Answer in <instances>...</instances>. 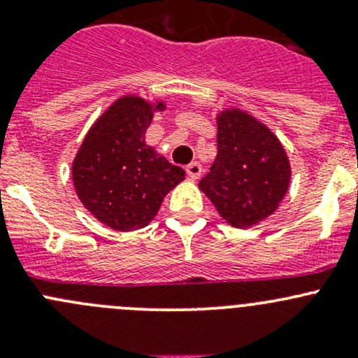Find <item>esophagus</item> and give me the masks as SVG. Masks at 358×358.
I'll list each match as a JSON object with an SVG mask.
<instances>
[{
	"label": "esophagus",
	"instance_id": "1",
	"mask_svg": "<svg viewBox=\"0 0 358 358\" xmlns=\"http://www.w3.org/2000/svg\"><path fill=\"white\" fill-rule=\"evenodd\" d=\"M185 171L190 178L197 180V178H201V175H202V166L199 164V162H190V164L185 168Z\"/></svg>",
	"mask_w": 358,
	"mask_h": 358
}]
</instances>
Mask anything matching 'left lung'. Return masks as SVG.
<instances>
[{
  "mask_svg": "<svg viewBox=\"0 0 358 358\" xmlns=\"http://www.w3.org/2000/svg\"><path fill=\"white\" fill-rule=\"evenodd\" d=\"M218 154L199 189L220 216L237 229H249L272 215L286 196L289 159L279 138L243 110L218 115Z\"/></svg>",
  "mask_w": 358,
  "mask_h": 358,
  "instance_id": "left-lung-1",
  "label": "left lung"
}]
</instances>
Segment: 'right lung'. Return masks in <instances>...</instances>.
I'll list each match as a JSON object with an SVG mask.
<instances>
[{"mask_svg":"<svg viewBox=\"0 0 358 358\" xmlns=\"http://www.w3.org/2000/svg\"><path fill=\"white\" fill-rule=\"evenodd\" d=\"M156 109H162L161 102ZM152 115L143 99L122 96L92 126L72 162L78 197L114 230L149 225L166 194L185 178L182 168L145 143Z\"/></svg>","mask_w":358,"mask_h":358,"instance_id":"obj_1","label":"right lung"}]
</instances>
